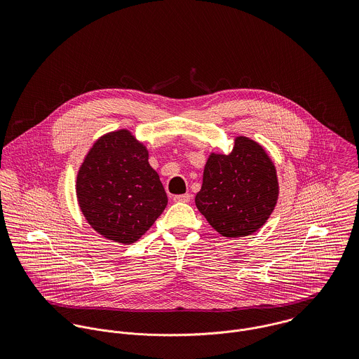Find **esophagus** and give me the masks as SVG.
Returning a JSON list of instances; mask_svg holds the SVG:
<instances>
[{
    "label": "esophagus",
    "instance_id": "34e87169",
    "mask_svg": "<svg viewBox=\"0 0 359 359\" xmlns=\"http://www.w3.org/2000/svg\"><path fill=\"white\" fill-rule=\"evenodd\" d=\"M191 201V195L189 194H184V195H175L174 196V202H182V203H188Z\"/></svg>",
    "mask_w": 359,
    "mask_h": 359
}]
</instances>
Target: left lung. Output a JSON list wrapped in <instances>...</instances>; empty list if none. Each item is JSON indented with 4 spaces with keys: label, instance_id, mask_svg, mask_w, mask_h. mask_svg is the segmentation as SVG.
<instances>
[{
    "label": "left lung",
    "instance_id": "8db88e82",
    "mask_svg": "<svg viewBox=\"0 0 359 359\" xmlns=\"http://www.w3.org/2000/svg\"><path fill=\"white\" fill-rule=\"evenodd\" d=\"M276 170L257 142L238 137L231 154H210L195 198L208 224L225 238L258 231L278 201Z\"/></svg>",
    "mask_w": 359,
    "mask_h": 359
}]
</instances>
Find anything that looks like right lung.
<instances>
[{"label": "right lung", "mask_w": 359, "mask_h": 359, "mask_svg": "<svg viewBox=\"0 0 359 359\" xmlns=\"http://www.w3.org/2000/svg\"><path fill=\"white\" fill-rule=\"evenodd\" d=\"M76 192L88 224L123 245L137 242L167 205L147 148L127 130L94 144L79 170Z\"/></svg>", "instance_id": "right-lung-1"}]
</instances>
